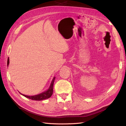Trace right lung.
Returning a JSON list of instances; mask_svg holds the SVG:
<instances>
[{"label": "right lung", "instance_id": "right-lung-1", "mask_svg": "<svg viewBox=\"0 0 126 126\" xmlns=\"http://www.w3.org/2000/svg\"><path fill=\"white\" fill-rule=\"evenodd\" d=\"M7 66L9 65V58H8V60H7ZM55 79V77H53L52 81L51 83V84L50 85V87L49 89H48L47 91H45V92L39 94H38V95H34V96H28V95L22 94L21 93H20V94H22L24 96H25V97H27L29 99H31V100H32L41 101V100H45V99L49 98L52 95L53 83H54Z\"/></svg>", "mask_w": 126, "mask_h": 126}]
</instances>
